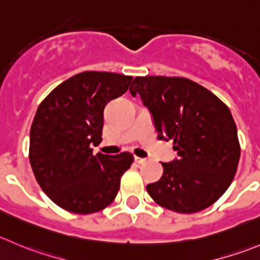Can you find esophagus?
Listing matches in <instances>:
<instances>
[{"label": "esophagus", "instance_id": "esophagus-1", "mask_svg": "<svg viewBox=\"0 0 260 260\" xmlns=\"http://www.w3.org/2000/svg\"><path fill=\"white\" fill-rule=\"evenodd\" d=\"M135 161L137 164H145L146 162V158H142V157H138V156H136Z\"/></svg>", "mask_w": 260, "mask_h": 260}]
</instances>
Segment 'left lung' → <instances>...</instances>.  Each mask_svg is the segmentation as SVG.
Returning a JSON list of instances; mask_svg holds the SVG:
<instances>
[{"mask_svg":"<svg viewBox=\"0 0 260 260\" xmlns=\"http://www.w3.org/2000/svg\"><path fill=\"white\" fill-rule=\"evenodd\" d=\"M150 110L158 140L173 141L178 158L161 162L162 176L148 184L158 206L200 212L228 190L240 158L230 109L215 94L184 77H136L129 89Z\"/></svg>","mask_w":260,"mask_h":260,"instance_id":"1","label":"left lung"}]
</instances>
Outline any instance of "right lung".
I'll use <instances>...</instances> for the list:
<instances>
[{
    "label": "right lung",
    "instance_id": "add662e5",
    "mask_svg": "<svg viewBox=\"0 0 260 260\" xmlns=\"http://www.w3.org/2000/svg\"><path fill=\"white\" fill-rule=\"evenodd\" d=\"M132 79L81 72L58 85L38 107L30 128V165L43 191L63 210L89 215L117 197L133 155H94L91 145L102 142L105 105L124 94Z\"/></svg>",
    "mask_w": 260,
    "mask_h": 260
}]
</instances>
